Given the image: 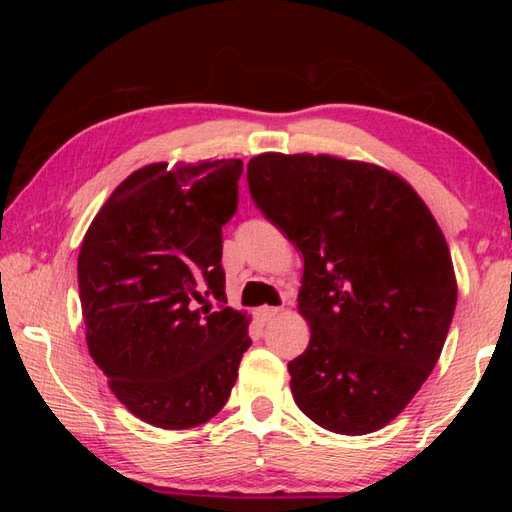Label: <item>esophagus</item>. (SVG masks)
Returning a JSON list of instances; mask_svg holds the SVG:
<instances>
[{
  "label": "esophagus",
  "mask_w": 512,
  "mask_h": 512,
  "mask_svg": "<svg viewBox=\"0 0 512 512\" xmlns=\"http://www.w3.org/2000/svg\"><path fill=\"white\" fill-rule=\"evenodd\" d=\"M277 314H280V307H262V309H257V318H259V323H262V325L271 323V320Z\"/></svg>",
  "instance_id": "34e87169"
}]
</instances>
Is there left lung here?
I'll use <instances>...</instances> for the list:
<instances>
[{
  "mask_svg": "<svg viewBox=\"0 0 512 512\" xmlns=\"http://www.w3.org/2000/svg\"><path fill=\"white\" fill-rule=\"evenodd\" d=\"M246 178L305 259L298 309L311 336L289 361L298 409L343 436L386 427L431 375L454 318L436 219L409 183L366 162L262 153Z\"/></svg>",
  "mask_w": 512,
  "mask_h": 512,
  "instance_id": "1",
  "label": "left lung"
}]
</instances>
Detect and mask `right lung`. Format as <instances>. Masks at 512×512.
Here are the masks:
<instances>
[{"mask_svg":"<svg viewBox=\"0 0 512 512\" xmlns=\"http://www.w3.org/2000/svg\"><path fill=\"white\" fill-rule=\"evenodd\" d=\"M241 160L137 169L85 232V341L135 418L189 429L228 402L250 348L248 318L225 307L223 225L237 212Z\"/></svg>","mask_w":512,"mask_h":512,"instance_id":"right-lung-1","label":"right lung"}]
</instances>
